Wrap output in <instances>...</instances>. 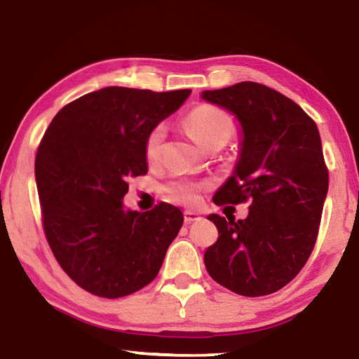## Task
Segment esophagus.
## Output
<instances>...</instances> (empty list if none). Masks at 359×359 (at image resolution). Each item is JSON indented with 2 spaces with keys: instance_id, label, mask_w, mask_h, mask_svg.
<instances>
[{
  "instance_id": "34e87169",
  "label": "esophagus",
  "mask_w": 359,
  "mask_h": 359,
  "mask_svg": "<svg viewBox=\"0 0 359 359\" xmlns=\"http://www.w3.org/2000/svg\"><path fill=\"white\" fill-rule=\"evenodd\" d=\"M202 217L198 215L197 212H192V210H186L184 212V222L186 223H194V222H201Z\"/></svg>"
}]
</instances>
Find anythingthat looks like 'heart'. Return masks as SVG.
I'll use <instances>...</instances> for the list:
<instances>
[{
  "instance_id": "obj_1",
  "label": "heart",
  "mask_w": 359,
  "mask_h": 359,
  "mask_svg": "<svg viewBox=\"0 0 359 359\" xmlns=\"http://www.w3.org/2000/svg\"><path fill=\"white\" fill-rule=\"evenodd\" d=\"M186 128L194 136V140L202 147L212 146L213 142L228 141L233 135V122L222 110L212 106H197L187 114L184 120ZM165 140V126L161 123L149 131L144 144V154L149 162L157 161L161 156L162 144ZM202 186L194 181H175L167 186V194L176 202L196 203L198 201Z\"/></svg>"
}]
</instances>
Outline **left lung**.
Listing matches in <instances>:
<instances>
[{
  "instance_id": "8db88e82",
  "label": "left lung",
  "mask_w": 359,
  "mask_h": 359,
  "mask_svg": "<svg viewBox=\"0 0 359 359\" xmlns=\"http://www.w3.org/2000/svg\"><path fill=\"white\" fill-rule=\"evenodd\" d=\"M201 97L241 125L237 162L213 202L250 201L244 219L208 215L219 236L205 250V268L239 295L273 294L300 273L318 237L329 187L318 126L292 99L253 81Z\"/></svg>"
}]
</instances>
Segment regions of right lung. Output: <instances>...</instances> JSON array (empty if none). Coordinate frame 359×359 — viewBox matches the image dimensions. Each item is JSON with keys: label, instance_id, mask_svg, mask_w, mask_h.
Masks as SVG:
<instances>
[{"label": "right lung", "instance_id": "right-lung-1", "mask_svg": "<svg viewBox=\"0 0 359 359\" xmlns=\"http://www.w3.org/2000/svg\"><path fill=\"white\" fill-rule=\"evenodd\" d=\"M191 90L107 86L56 114L35 158L43 228L60 268L91 294L118 299L152 283L183 226L170 203L125 208L128 181L147 173L146 137Z\"/></svg>", "mask_w": 359, "mask_h": 359}]
</instances>
